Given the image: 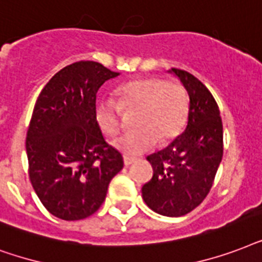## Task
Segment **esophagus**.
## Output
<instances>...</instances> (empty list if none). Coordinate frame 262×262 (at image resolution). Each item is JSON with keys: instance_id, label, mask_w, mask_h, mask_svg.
<instances>
[{"instance_id": "1", "label": "esophagus", "mask_w": 262, "mask_h": 262, "mask_svg": "<svg viewBox=\"0 0 262 262\" xmlns=\"http://www.w3.org/2000/svg\"><path fill=\"white\" fill-rule=\"evenodd\" d=\"M123 161H124L125 167H128V165H131V164L135 163V161H137V159H134V157H128V156H124V157H123Z\"/></svg>"}]
</instances>
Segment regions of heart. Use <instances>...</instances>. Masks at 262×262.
<instances>
[{"mask_svg": "<svg viewBox=\"0 0 262 262\" xmlns=\"http://www.w3.org/2000/svg\"><path fill=\"white\" fill-rule=\"evenodd\" d=\"M119 99L98 98L94 103V119L98 128L109 137L119 134L123 125V111L134 112V131L113 141V146L128 156L145 153L159 139L161 143L179 135L187 119L188 101L183 86L164 78H137L116 89Z\"/></svg>", "mask_w": 262, "mask_h": 262, "instance_id": "obj_1", "label": "heart"}]
</instances>
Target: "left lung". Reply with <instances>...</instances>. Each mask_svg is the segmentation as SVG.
Listing matches in <instances>:
<instances>
[{
  "label": "left lung",
  "instance_id": "obj_1",
  "mask_svg": "<svg viewBox=\"0 0 262 262\" xmlns=\"http://www.w3.org/2000/svg\"><path fill=\"white\" fill-rule=\"evenodd\" d=\"M187 90V125L165 149L147 156L153 178L142 198L156 213L180 217L208 195L223 159V124L213 95L186 71H168Z\"/></svg>",
  "mask_w": 262,
  "mask_h": 262
}]
</instances>
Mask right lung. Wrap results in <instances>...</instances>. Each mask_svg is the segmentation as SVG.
Wrapping results in <instances>:
<instances>
[{"instance_id": "add662e5", "label": "right lung", "mask_w": 262, "mask_h": 262, "mask_svg": "<svg viewBox=\"0 0 262 262\" xmlns=\"http://www.w3.org/2000/svg\"><path fill=\"white\" fill-rule=\"evenodd\" d=\"M119 75L99 62H74L36 99L26 139L28 175L45 208L61 220L95 213L123 168L121 154L106 143L94 119L97 91Z\"/></svg>"}]
</instances>
